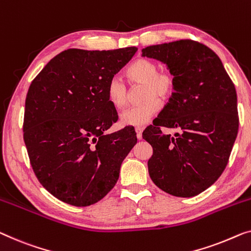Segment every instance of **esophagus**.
I'll list each match as a JSON object with an SVG mask.
<instances>
[{"label":"esophagus","instance_id":"34e87169","mask_svg":"<svg viewBox=\"0 0 251 251\" xmlns=\"http://www.w3.org/2000/svg\"><path fill=\"white\" fill-rule=\"evenodd\" d=\"M134 131H136L137 138L140 140L141 138H143V128H140V126H137V128L134 129Z\"/></svg>","mask_w":251,"mask_h":251}]
</instances>
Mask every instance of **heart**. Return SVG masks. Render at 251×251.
<instances>
[{
	"label": "heart",
	"mask_w": 251,
	"mask_h": 251,
	"mask_svg": "<svg viewBox=\"0 0 251 251\" xmlns=\"http://www.w3.org/2000/svg\"><path fill=\"white\" fill-rule=\"evenodd\" d=\"M126 77L132 85H143L141 99L144 101L137 106L126 110L120 117L125 126H144L157 113L159 104L156 97L165 100L172 95L176 78L169 69L157 70L155 61L147 57H138L126 69ZM110 103L121 110L128 104V88L119 77L108 81L106 88Z\"/></svg>",
	"instance_id": "heart-1"
}]
</instances>
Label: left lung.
I'll list each match as a JSON object with an SVG mask.
<instances>
[{"instance_id":"8db88e82","label":"left lung","mask_w":251,"mask_h":251,"mask_svg":"<svg viewBox=\"0 0 251 251\" xmlns=\"http://www.w3.org/2000/svg\"><path fill=\"white\" fill-rule=\"evenodd\" d=\"M176 78L169 103L143 132L152 147L148 172L156 186L176 197H194L221 176L239 129L237 92L222 61L191 39L141 50ZM161 126L177 128L172 137Z\"/></svg>"}]
</instances>
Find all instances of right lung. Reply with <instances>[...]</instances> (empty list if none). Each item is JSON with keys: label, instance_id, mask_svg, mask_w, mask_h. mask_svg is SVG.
<instances>
[{"label": "right lung", "instance_id": "1", "mask_svg": "<svg viewBox=\"0 0 251 251\" xmlns=\"http://www.w3.org/2000/svg\"><path fill=\"white\" fill-rule=\"evenodd\" d=\"M137 47L69 49L39 72L28 89L24 140L32 170L50 194L83 207L104 198L137 143L132 129L105 133L118 121L108 81Z\"/></svg>", "mask_w": 251, "mask_h": 251}]
</instances>
